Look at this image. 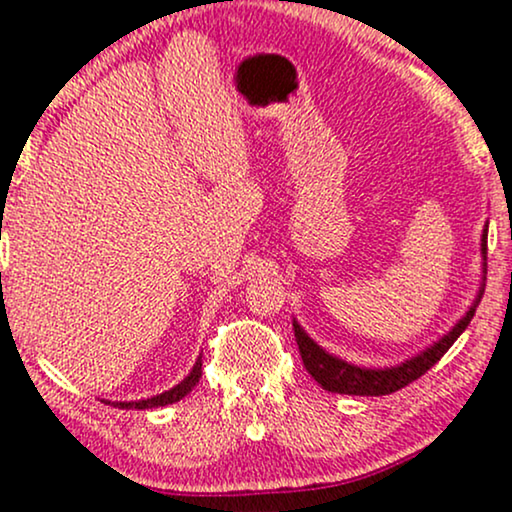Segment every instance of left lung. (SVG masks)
I'll list each match as a JSON object with an SVG mask.
<instances>
[{"label": "left lung", "mask_w": 512, "mask_h": 512, "mask_svg": "<svg viewBox=\"0 0 512 512\" xmlns=\"http://www.w3.org/2000/svg\"><path fill=\"white\" fill-rule=\"evenodd\" d=\"M486 232H489V225H486L484 237H482L484 261H486ZM482 297H484V285L477 294V302H474V306L467 311V316L462 318L458 326L450 330L448 335H443V338L438 340L434 347H429L426 352L417 354V357L410 359V362L393 366V369H359V366L342 362V359L328 354L323 347H318L316 342L304 333L299 323H294V338H297V345H299V352H302V362L306 366V371H309V374L314 376L323 388L330 390V393L390 395V393H395V390L410 386V383L417 381L419 376H424L426 371H429L431 366H434L438 359H441L443 354L450 350V347H453V342L460 338L462 330L470 326L474 311H477Z\"/></svg>", "instance_id": "left-lung-1"}]
</instances>
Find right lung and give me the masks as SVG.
I'll list each match as a JSON object with an SVG mask.
<instances>
[{"label":"right lung","mask_w":512,"mask_h":512,"mask_svg":"<svg viewBox=\"0 0 512 512\" xmlns=\"http://www.w3.org/2000/svg\"><path fill=\"white\" fill-rule=\"evenodd\" d=\"M201 357H198V362L194 364V369H191V374L184 378L179 386H174L172 390H165L162 395H155V398H148V400H138V402H112L114 407H119V410H148V407H165V405H172V402L182 400L186 393H189L191 388L196 386L198 378H201Z\"/></svg>","instance_id":"add662e5"}]
</instances>
